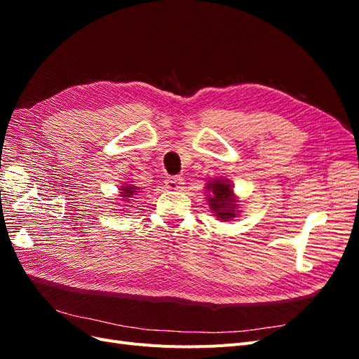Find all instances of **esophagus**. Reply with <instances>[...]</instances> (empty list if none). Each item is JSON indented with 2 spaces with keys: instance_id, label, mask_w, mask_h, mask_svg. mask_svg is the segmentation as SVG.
<instances>
[{
  "instance_id": "34e87169",
  "label": "esophagus",
  "mask_w": 359,
  "mask_h": 359,
  "mask_svg": "<svg viewBox=\"0 0 359 359\" xmlns=\"http://www.w3.org/2000/svg\"><path fill=\"white\" fill-rule=\"evenodd\" d=\"M165 184H166V189L177 191V190H181V189H182L184 181H182L181 177H170V178H168V180L165 181Z\"/></svg>"
}]
</instances>
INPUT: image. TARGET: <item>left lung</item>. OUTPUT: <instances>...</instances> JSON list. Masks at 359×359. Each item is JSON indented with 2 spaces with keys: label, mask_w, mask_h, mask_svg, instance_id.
Here are the masks:
<instances>
[{
  "label": "left lung",
  "mask_w": 359,
  "mask_h": 359,
  "mask_svg": "<svg viewBox=\"0 0 359 359\" xmlns=\"http://www.w3.org/2000/svg\"><path fill=\"white\" fill-rule=\"evenodd\" d=\"M205 189L210 193L206 199H208L211 211L217 215V219L229 222L236 217V212H240L231 184H227L223 180H212L206 184Z\"/></svg>",
  "instance_id": "1"
}]
</instances>
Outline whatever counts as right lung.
Here are the masks:
<instances>
[{
	"label": "right lung",
	"mask_w": 359,
	"mask_h": 359,
	"mask_svg": "<svg viewBox=\"0 0 359 359\" xmlns=\"http://www.w3.org/2000/svg\"><path fill=\"white\" fill-rule=\"evenodd\" d=\"M121 189V194H119V196L123 198V202H126V203H130V202H135V200L133 199V197L136 199V194L139 193L137 190H139V187H136V186H133V184H126V186H119Z\"/></svg>",
	"instance_id": "obj_1"
}]
</instances>
